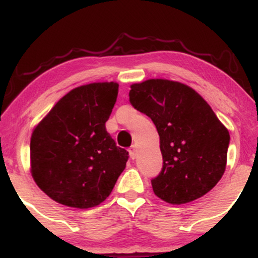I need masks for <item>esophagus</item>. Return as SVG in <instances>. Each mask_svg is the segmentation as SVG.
<instances>
[{"mask_svg":"<svg viewBox=\"0 0 258 258\" xmlns=\"http://www.w3.org/2000/svg\"><path fill=\"white\" fill-rule=\"evenodd\" d=\"M128 153H130V156H131V159L135 160L136 156H137V149H136V146H132L130 148Z\"/></svg>","mask_w":258,"mask_h":258,"instance_id":"obj_1","label":"esophagus"}]
</instances>
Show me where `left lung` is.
Masks as SVG:
<instances>
[{"label": "left lung", "mask_w": 258, "mask_h": 258, "mask_svg": "<svg viewBox=\"0 0 258 258\" xmlns=\"http://www.w3.org/2000/svg\"><path fill=\"white\" fill-rule=\"evenodd\" d=\"M130 103L158 130L162 168L152 179L156 197L173 205L209 193L223 176L229 132L189 86L152 79L133 84Z\"/></svg>", "instance_id": "obj_1"}]
</instances>
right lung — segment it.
I'll list each match as a JSON object with an SVG mask.
<instances>
[{"label":"right lung","instance_id":"right-lung-1","mask_svg":"<svg viewBox=\"0 0 258 258\" xmlns=\"http://www.w3.org/2000/svg\"><path fill=\"white\" fill-rule=\"evenodd\" d=\"M117 93L116 82L74 88L34 130L31 173L51 199L88 209L110 195L128 160L105 128Z\"/></svg>","mask_w":258,"mask_h":258}]
</instances>
